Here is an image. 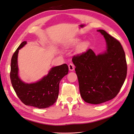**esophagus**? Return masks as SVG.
Returning <instances> with one entry per match:
<instances>
[{"mask_svg":"<svg viewBox=\"0 0 134 134\" xmlns=\"http://www.w3.org/2000/svg\"><path fill=\"white\" fill-rule=\"evenodd\" d=\"M68 67H69V70H70V71H73L74 70L75 66L74 65V64L72 63H70L69 64Z\"/></svg>","mask_w":134,"mask_h":134,"instance_id":"34e87169","label":"esophagus"}]
</instances>
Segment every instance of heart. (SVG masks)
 <instances>
[{
	"mask_svg": "<svg viewBox=\"0 0 134 134\" xmlns=\"http://www.w3.org/2000/svg\"><path fill=\"white\" fill-rule=\"evenodd\" d=\"M83 44H84V43H83Z\"/></svg>",
	"mask_w": 134,
	"mask_h": 134,
	"instance_id": "1",
	"label": "heart"
}]
</instances>
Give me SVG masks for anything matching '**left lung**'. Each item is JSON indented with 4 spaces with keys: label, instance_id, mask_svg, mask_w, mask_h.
Listing matches in <instances>:
<instances>
[{
    "label": "left lung",
    "instance_id": "8db88e82",
    "mask_svg": "<svg viewBox=\"0 0 134 134\" xmlns=\"http://www.w3.org/2000/svg\"><path fill=\"white\" fill-rule=\"evenodd\" d=\"M97 31L106 40V51L96 55L90 48L72 59L81 97L85 102L94 104L115 98L127 74L125 54L120 42L103 30Z\"/></svg>",
    "mask_w": 134,
    "mask_h": 134
}]
</instances>
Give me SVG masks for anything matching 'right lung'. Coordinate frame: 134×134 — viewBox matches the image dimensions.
<instances>
[{"mask_svg": "<svg viewBox=\"0 0 134 134\" xmlns=\"http://www.w3.org/2000/svg\"><path fill=\"white\" fill-rule=\"evenodd\" d=\"M27 43L22 42L15 50L11 59L10 78L16 94L27 106L38 108H46L53 105L58 98L59 83L63 77L68 74L67 64L52 68L48 74L38 82L28 84L19 79L18 72L17 58L18 51Z\"/></svg>", "mask_w": 134, "mask_h": 134, "instance_id": "1", "label": "right lung"}]
</instances>
